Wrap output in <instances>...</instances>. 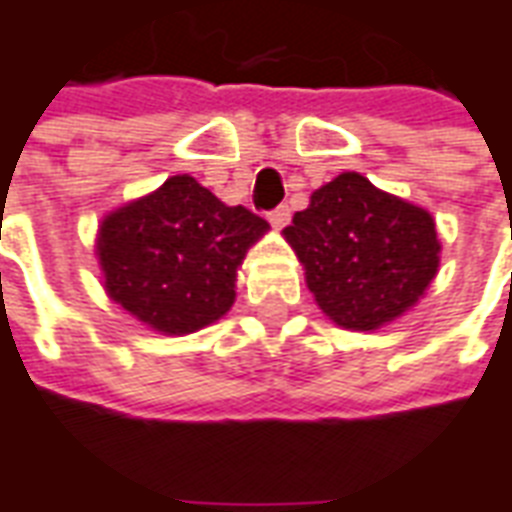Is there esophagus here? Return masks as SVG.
<instances>
[{
	"label": "esophagus",
	"instance_id": "34e87169",
	"mask_svg": "<svg viewBox=\"0 0 512 512\" xmlns=\"http://www.w3.org/2000/svg\"><path fill=\"white\" fill-rule=\"evenodd\" d=\"M267 220L273 222L276 228H284V225L290 222V206H278V209H273L267 214Z\"/></svg>",
	"mask_w": 512,
	"mask_h": 512
}]
</instances>
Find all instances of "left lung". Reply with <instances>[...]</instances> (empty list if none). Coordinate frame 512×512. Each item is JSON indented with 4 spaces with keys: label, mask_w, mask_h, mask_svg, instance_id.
Here are the masks:
<instances>
[{
    "label": "left lung",
    "mask_w": 512,
    "mask_h": 512,
    "mask_svg": "<svg viewBox=\"0 0 512 512\" xmlns=\"http://www.w3.org/2000/svg\"><path fill=\"white\" fill-rule=\"evenodd\" d=\"M284 236L306 267L317 306L343 329L370 331L396 320L438 273L432 214L359 172L320 186Z\"/></svg>",
    "instance_id": "obj_1"
}]
</instances>
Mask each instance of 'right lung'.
<instances>
[{
	"instance_id": "right-lung-1",
	"label": "right lung",
	"mask_w": 512,
	"mask_h": 512,
	"mask_svg": "<svg viewBox=\"0 0 512 512\" xmlns=\"http://www.w3.org/2000/svg\"><path fill=\"white\" fill-rule=\"evenodd\" d=\"M267 231L245 206H225L189 175L102 220L105 290L136 320L164 334H189L234 303L236 267Z\"/></svg>"
}]
</instances>
